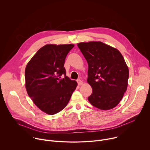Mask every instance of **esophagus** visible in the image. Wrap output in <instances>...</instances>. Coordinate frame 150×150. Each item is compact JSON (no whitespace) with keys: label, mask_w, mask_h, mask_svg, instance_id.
<instances>
[{"label":"esophagus","mask_w":150,"mask_h":150,"mask_svg":"<svg viewBox=\"0 0 150 150\" xmlns=\"http://www.w3.org/2000/svg\"><path fill=\"white\" fill-rule=\"evenodd\" d=\"M77 83H78V84L79 85H82V83H83V82L81 80V79H78L77 80Z\"/></svg>","instance_id":"1"}]
</instances>
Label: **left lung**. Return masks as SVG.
I'll return each instance as SVG.
<instances>
[{
  "label": "left lung",
  "mask_w": 150,
  "mask_h": 150,
  "mask_svg": "<svg viewBox=\"0 0 150 150\" xmlns=\"http://www.w3.org/2000/svg\"><path fill=\"white\" fill-rule=\"evenodd\" d=\"M78 47L88 65L87 82L93 90L88 101L101 110L114 108L122 99L129 78L123 56L101 41L79 42Z\"/></svg>",
  "instance_id": "1"
}]
</instances>
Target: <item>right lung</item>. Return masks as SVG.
Wrapping results in <instances>:
<instances>
[{
	"label": "right lung",
	"instance_id": "right-lung-1",
	"mask_svg": "<svg viewBox=\"0 0 150 150\" xmlns=\"http://www.w3.org/2000/svg\"><path fill=\"white\" fill-rule=\"evenodd\" d=\"M74 45H47L40 49L28 63L25 87L38 108L50 115L67 105L77 82L66 75L65 58ZM64 77H62V76Z\"/></svg>",
	"mask_w": 150,
	"mask_h": 150
}]
</instances>
